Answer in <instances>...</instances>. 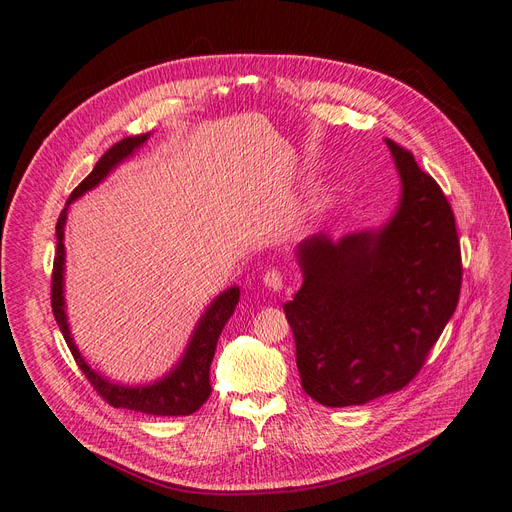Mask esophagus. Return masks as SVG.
<instances>
[{
	"label": "esophagus",
	"mask_w": 512,
	"mask_h": 512,
	"mask_svg": "<svg viewBox=\"0 0 512 512\" xmlns=\"http://www.w3.org/2000/svg\"><path fill=\"white\" fill-rule=\"evenodd\" d=\"M264 285L270 287V289H274V291L283 289V285H285L283 272H281L279 268H270V270L264 274Z\"/></svg>",
	"instance_id": "1"
}]
</instances>
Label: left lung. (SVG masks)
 <instances>
[{"label":"left lung","mask_w":512,"mask_h":512,"mask_svg":"<svg viewBox=\"0 0 512 512\" xmlns=\"http://www.w3.org/2000/svg\"><path fill=\"white\" fill-rule=\"evenodd\" d=\"M403 180L392 221L375 233L298 246L304 283L283 311L304 392L328 407L401 390L457 309L463 264L455 214L410 150L386 139Z\"/></svg>","instance_id":"obj_1"}]
</instances>
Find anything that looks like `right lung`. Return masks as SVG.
Instances as JSON below:
<instances>
[{"label": "right lung", "instance_id": "right-lung-1", "mask_svg": "<svg viewBox=\"0 0 512 512\" xmlns=\"http://www.w3.org/2000/svg\"><path fill=\"white\" fill-rule=\"evenodd\" d=\"M148 133L145 135H133L124 137L100 156L92 173L72 191L68 197V203L81 197L85 191H90L98 182L105 180V175L118 165L126 156L133 154L141 143L148 141ZM66 210H62L60 218L55 225L57 236V248L53 259V274H51V306L57 326H60L64 341L70 349L72 358H75L77 367L87 377V382L94 386V390L113 407H126V410H135L141 414L152 416H188L197 412L199 407L208 401L212 386H210V364L216 352V343L229 317L236 311V304L240 300V289L231 287L225 294L218 296L206 315L201 317L199 326L193 334L191 345H188L182 362L175 367L165 379L152 384V386H139V388H126L118 384H109L107 379H102L96 371L87 367V362L81 358L77 345L72 343V337L68 332V321L64 313V223H66Z\"/></svg>", "mask_w": 512, "mask_h": 512}]
</instances>
